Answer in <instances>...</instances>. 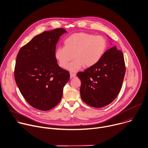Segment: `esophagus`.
I'll return each mask as SVG.
<instances>
[{"label": "esophagus", "instance_id": "34e87169", "mask_svg": "<svg viewBox=\"0 0 148 148\" xmlns=\"http://www.w3.org/2000/svg\"><path fill=\"white\" fill-rule=\"evenodd\" d=\"M75 76H76V74L75 73H72V72L70 73V77H71V78H73V77H74Z\"/></svg>", "mask_w": 148, "mask_h": 148}]
</instances>
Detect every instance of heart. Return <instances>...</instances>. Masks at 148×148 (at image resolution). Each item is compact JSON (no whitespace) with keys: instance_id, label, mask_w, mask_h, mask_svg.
I'll return each instance as SVG.
<instances>
[{"instance_id":"heart-1","label":"heart","mask_w":148,"mask_h":148,"mask_svg":"<svg viewBox=\"0 0 148 148\" xmlns=\"http://www.w3.org/2000/svg\"><path fill=\"white\" fill-rule=\"evenodd\" d=\"M64 47H58L55 51V58L62 68L76 72L84 66L90 68L95 65L103 57L107 41L102 36H95L86 33H75L67 37Z\"/></svg>"}]
</instances>
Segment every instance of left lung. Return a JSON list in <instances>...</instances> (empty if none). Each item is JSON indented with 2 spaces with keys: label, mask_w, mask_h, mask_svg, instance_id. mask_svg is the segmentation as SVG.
I'll list each match as a JSON object with an SVG mask.
<instances>
[{
  "label": "left lung",
  "mask_w": 148,
  "mask_h": 148,
  "mask_svg": "<svg viewBox=\"0 0 148 148\" xmlns=\"http://www.w3.org/2000/svg\"><path fill=\"white\" fill-rule=\"evenodd\" d=\"M125 73L123 53L115 46L112 47L104 52L95 65L77 73L82 83L81 99L93 107L108 105L119 95Z\"/></svg>",
  "instance_id": "8db88e82"
}]
</instances>
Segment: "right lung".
<instances>
[{"label":"right lung","mask_w":148,"mask_h":148,"mask_svg":"<svg viewBox=\"0 0 148 148\" xmlns=\"http://www.w3.org/2000/svg\"><path fill=\"white\" fill-rule=\"evenodd\" d=\"M67 32L64 28L44 32L35 36L20 48L14 69V78L19 90L34 108L47 111L61 100L64 87L70 74L57 64L56 45Z\"/></svg>","instance_id":"obj_1"}]
</instances>
